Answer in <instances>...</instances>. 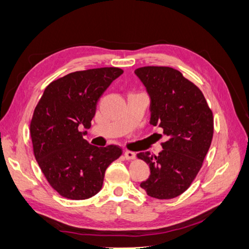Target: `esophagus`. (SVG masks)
<instances>
[{"instance_id": "1", "label": "esophagus", "mask_w": 249, "mask_h": 249, "mask_svg": "<svg viewBox=\"0 0 249 249\" xmlns=\"http://www.w3.org/2000/svg\"><path fill=\"white\" fill-rule=\"evenodd\" d=\"M124 157L127 160H133V159H135V158H136V153L133 152V151L126 150V151H124Z\"/></svg>"}]
</instances>
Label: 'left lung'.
Here are the masks:
<instances>
[{"instance_id": "1", "label": "left lung", "mask_w": 249, "mask_h": 249, "mask_svg": "<svg viewBox=\"0 0 249 249\" xmlns=\"http://www.w3.org/2000/svg\"><path fill=\"white\" fill-rule=\"evenodd\" d=\"M150 98V123L163 129L166 142L158 156L137 155L150 168L140 183L148 196L172 199L191 186L213 136V116L205 97L178 70L146 66L135 71Z\"/></svg>"}]
</instances>
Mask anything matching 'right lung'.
<instances>
[{
    "instance_id": "right-lung-1",
    "label": "right lung",
    "mask_w": 249,
    "mask_h": 249,
    "mask_svg": "<svg viewBox=\"0 0 249 249\" xmlns=\"http://www.w3.org/2000/svg\"><path fill=\"white\" fill-rule=\"evenodd\" d=\"M116 67L80 71L52 81L36 107L30 123L34 153L49 184L61 196L87 199L100 192L106 170L122 155L114 144L96 147L84 139L98 101L113 80Z\"/></svg>"
}]
</instances>
